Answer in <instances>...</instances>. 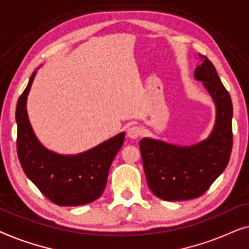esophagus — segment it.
<instances>
[{
	"mask_svg": "<svg viewBox=\"0 0 249 249\" xmlns=\"http://www.w3.org/2000/svg\"><path fill=\"white\" fill-rule=\"evenodd\" d=\"M141 136V129L138 127H130L127 130V137L130 139H137Z\"/></svg>",
	"mask_w": 249,
	"mask_h": 249,
	"instance_id": "obj_1",
	"label": "esophagus"
}]
</instances>
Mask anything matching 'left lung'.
<instances>
[{
  "label": "left lung",
  "mask_w": 249,
  "mask_h": 249,
  "mask_svg": "<svg viewBox=\"0 0 249 249\" xmlns=\"http://www.w3.org/2000/svg\"><path fill=\"white\" fill-rule=\"evenodd\" d=\"M196 80L215 104V124L209 137L179 146L153 138L139 142L147 185L163 200H187L203 195L227 168L232 149V102L213 63L198 54Z\"/></svg>",
  "instance_id": "left-lung-1"
}]
</instances>
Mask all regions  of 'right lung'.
Here are the masks:
<instances>
[{
	"label": "right lung",
	"instance_id": "obj_1",
	"mask_svg": "<svg viewBox=\"0 0 249 249\" xmlns=\"http://www.w3.org/2000/svg\"><path fill=\"white\" fill-rule=\"evenodd\" d=\"M36 72L30 76L16 108L17 151L23 172L56 205L94 202L104 192L108 170L124 142V132L79 154L63 155L47 149L36 137L27 113V97Z\"/></svg>",
	"mask_w": 249,
	"mask_h": 249
}]
</instances>
